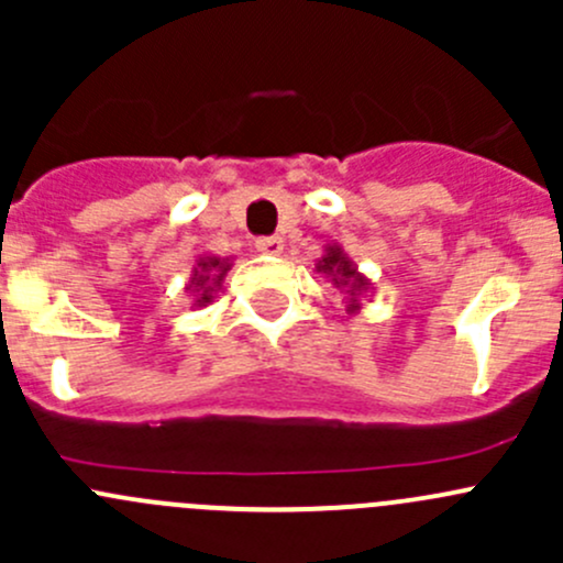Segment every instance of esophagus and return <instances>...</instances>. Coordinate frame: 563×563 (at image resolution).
Here are the masks:
<instances>
[{
    "label": "esophagus",
    "mask_w": 563,
    "mask_h": 563,
    "mask_svg": "<svg viewBox=\"0 0 563 563\" xmlns=\"http://www.w3.org/2000/svg\"><path fill=\"white\" fill-rule=\"evenodd\" d=\"M255 250H258V253H266V255H280L283 240L280 236H261V240H255Z\"/></svg>",
    "instance_id": "obj_1"
}]
</instances>
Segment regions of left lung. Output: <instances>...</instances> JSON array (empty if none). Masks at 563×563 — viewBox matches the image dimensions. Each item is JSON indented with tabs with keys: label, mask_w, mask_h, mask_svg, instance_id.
Returning <instances> with one entry per match:
<instances>
[{
	"label": "left lung",
	"mask_w": 563,
	"mask_h": 563,
	"mask_svg": "<svg viewBox=\"0 0 563 563\" xmlns=\"http://www.w3.org/2000/svg\"><path fill=\"white\" fill-rule=\"evenodd\" d=\"M316 272L318 275L327 277L340 294H343V302H345V313L356 316L362 310V297L373 294V283L356 269L354 261L349 258L343 247L338 242L323 247V255L316 261Z\"/></svg>",
	"instance_id": "obj_1"
}]
</instances>
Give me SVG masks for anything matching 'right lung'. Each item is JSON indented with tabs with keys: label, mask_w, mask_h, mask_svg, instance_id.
<instances>
[{
	"label": "right lung",
	"mask_w": 563,
	"mask_h": 563,
	"mask_svg": "<svg viewBox=\"0 0 563 563\" xmlns=\"http://www.w3.org/2000/svg\"><path fill=\"white\" fill-rule=\"evenodd\" d=\"M231 269V258H220V255H198L196 266H192L190 283L185 286V291H190L192 308H207L214 299V294L223 288L225 275Z\"/></svg>",
	"instance_id": "add662e5"
}]
</instances>
